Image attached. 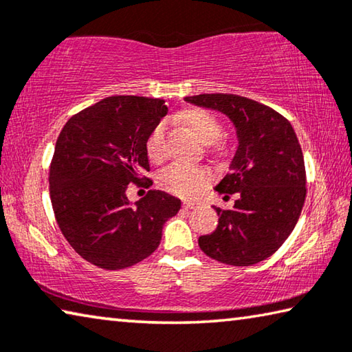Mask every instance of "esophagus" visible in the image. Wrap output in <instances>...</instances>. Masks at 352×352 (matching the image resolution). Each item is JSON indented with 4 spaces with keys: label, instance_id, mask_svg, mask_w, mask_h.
I'll return each instance as SVG.
<instances>
[{
    "label": "esophagus",
    "instance_id": "1",
    "mask_svg": "<svg viewBox=\"0 0 352 352\" xmlns=\"http://www.w3.org/2000/svg\"><path fill=\"white\" fill-rule=\"evenodd\" d=\"M199 201H194V200H188V201H184L183 204V206L186 208V210H195V208H199Z\"/></svg>",
    "mask_w": 352,
    "mask_h": 352
}]
</instances>
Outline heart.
I'll list each match as a JSON object with an SVG mask.
<instances>
[{"label":"heart","mask_w":352,"mask_h":352,"mask_svg":"<svg viewBox=\"0 0 352 352\" xmlns=\"http://www.w3.org/2000/svg\"><path fill=\"white\" fill-rule=\"evenodd\" d=\"M182 121L206 144L216 141L222 133V124L219 119L204 109H189L182 115ZM146 151L153 163H162L166 158V126L160 122L155 126L146 141ZM210 182V172L205 168L189 164H172L158 177L163 189L182 197H194Z\"/></svg>","instance_id":"heart-1"}]
</instances>
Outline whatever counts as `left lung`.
Masks as SVG:
<instances>
[{
    "label": "left lung",
    "mask_w": 352,
    "mask_h": 352,
    "mask_svg": "<svg viewBox=\"0 0 352 352\" xmlns=\"http://www.w3.org/2000/svg\"><path fill=\"white\" fill-rule=\"evenodd\" d=\"M225 113L237 129L239 147L216 190L236 195L231 210H214L219 225L200 236L206 256L247 267L272 256L294 231L306 199V168L295 130L283 115L253 99L228 93L184 98Z\"/></svg>",
    "instance_id": "obj_1"
}]
</instances>
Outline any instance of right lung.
Instances as JSON below:
<instances>
[{"label":"right lung","mask_w":352,"mask_h":352,"mask_svg":"<svg viewBox=\"0 0 352 352\" xmlns=\"http://www.w3.org/2000/svg\"><path fill=\"white\" fill-rule=\"evenodd\" d=\"M163 99L110 96L65 124L50 166L52 210L65 239L93 265L119 270L158 248L166 220L180 211L177 197L151 189L132 205L129 184L152 180L146 141L166 116Z\"/></svg>","instance_id":"obj_1"}]
</instances>
